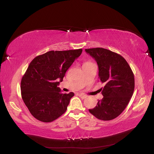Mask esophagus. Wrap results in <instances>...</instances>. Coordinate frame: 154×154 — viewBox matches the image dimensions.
I'll return each instance as SVG.
<instances>
[{"instance_id":"34e87169","label":"esophagus","mask_w":154,"mask_h":154,"mask_svg":"<svg viewBox=\"0 0 154 154\" xmlns=\"http://www.w3.org/2000/svg\"><path fill=\"white\" fill-rule=\"evenodd\" d=\"M79 96H80V97H82V98H85V97H87L86 95L83 94H79Z\"/></svg>"}]
</instances>
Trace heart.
Masks as SVG:
<instances>
[{
  "label": "heart",
  "instance_id": "1",
  "mask_svg": "<svg viewBox=\"0 0 154 154\" xmlns=\"http://www.w3.org/2000/svg\"><path fill=\"white\" fill-rule=\"evenodd\" d=\"M88 63H91V62H85L83 64H88Z\"/></svg>",
  "mask_w": 154,
  "mask_h": 154
}]
</instances>
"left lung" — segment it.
<instances>
[{"label": "left lung", "instance_id": "8db88e82", "mask_svg": "<svg viewBox=\"0 0 154 154\" xmlns=\"http://www.w3.org/2000/svg\"><path fill=\"white\" fill-rule=\"evenodd\" d=\"M96 61L99 68V82L103 97L90 113L97 119L109 121L122 113L133 95L135 81L131 68L120 54L101 48L86 49Z\"/></svg>", "mask_w": 154, "mask_h": 154}]
</instances>
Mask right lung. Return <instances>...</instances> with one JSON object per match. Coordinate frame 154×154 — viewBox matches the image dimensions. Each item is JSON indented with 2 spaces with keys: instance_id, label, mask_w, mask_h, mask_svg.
<instances>
[{
  "instance_id": "obj_1",
  "label": "right lung",
  "mask_w": 154,
  "mask_h": 154,
  "mask_svg": "<svg viewBox=\"0 0 154 154\" xmlns=\"http://www.w3.org/2000/svg\"><path fill=\"white\" fill-rule=\"evenodd\" d=\"M82 49L50 51L32 60L21 80V96L35 118L52 122L67 110L73 92L63 94L58 87Z\"/></svg>"
}]
</instances>
